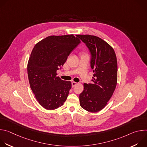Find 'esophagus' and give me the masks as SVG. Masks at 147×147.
<instances>
[{
    "instance_id": "34e87169",
    "label": "esophagus",
    "mask_w": 147,
    "mask_h": 147,
    "mask_svg": "<svg viewBox=\"0 0 147 147\" xmlns=\"http://www.w3.org/2000/svg\"><path fill=\"white\" fill-rule=\"evenodd\" d=\"M76 85H77V82H71V86H72L73 88Z\"/></svg>"
}]
</instances>
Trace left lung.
<instances>
[{"label":"left lung","mask_w":147,"mask_h":147,"mask_svg":"<svg viewBox=\"0 0 147 147\" xmlns=\"http://www.w3.org/2000/svg\"><path fill=\"white\" fill-rule=\"evenodd\" d=\"M91 54L90 66L93 70L92 83L84 84L80 94V106L91 112H96L107 105L116 88L117 63L111 46L101 38L90 35H78Z\"/></svg>","instance_id":"obj_1"}]
</instances>
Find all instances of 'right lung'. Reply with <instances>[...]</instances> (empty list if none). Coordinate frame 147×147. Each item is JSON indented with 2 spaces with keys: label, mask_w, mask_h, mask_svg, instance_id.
I'll use <instances>...</instances> for the list:
<instances>
[{
  "label": "right lung",
  "mask_w": 147,
  "mask_h": 147,
  "mask_svg": "<svg viewBox=\"0 0 147 147\" xmlns=\"http://www.w3.org/2000/svg\"><path fill=\"white\" fill-rule=\"evenodd\" d=\"M80 42L73 34L52 35L33 48L27 66L29 82L36 100L46 109H57L66 101L71 83L56 76V71Z\"/></svg>",
  "instance_id": "right-lung-1"
}]
</instances>
